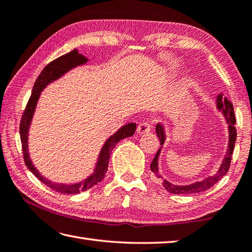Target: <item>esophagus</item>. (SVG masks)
<instances>
[{
  "label": "esophagus",
  "mask_w": 252,
  "mask_h": 252,
  "mask_svg": "<svg viewBox=\"0 0 252 252\" xmlns=\"http://www.w3.org/2000/svg\"><path fill=\"white\" fill-rule=\"evenodd\" d=\"M152 130V123L151 122H141L139 126H137V133L139 134H146Z\"/></svg>",
  "instance_id": "obj_1"
}]
</instances>
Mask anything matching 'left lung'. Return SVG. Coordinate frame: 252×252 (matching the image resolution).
I'll return each mask as SVG.
<instances>
[{
	"label": "left lung",
	"instance_id": "1",
	"mask_svg": "<svg viewBox=\"0 0 252 252\" xmlns=\"http://www.w3.org/2000/svg\"><path fill=\"white\" fill-rule=\"evenodd\" d=\"M216 107L219 108V110L224 113V117L226 121L228 123V135H229V140H228V149L226 154L224 156V159L221 161V165L219 168V170L215 172L213 176L206 177L203 180L201 181H196L194 184L191 185H174L171 182L167 181V180H162L161 185L164 188L170 192V193L174 194H193V193H199V192H203L206 191L208 189L212 188L216 182H219L223 177L227 174V171L229 169L230 166V161H231V155H233L234 152V147H235V142H236V136H237V130L235 127V123H236V118H235V112H234V107L231 105V102L227 99V98H223V94H220L218 96V100H216ZM156 134L158 136V139L160 141V145H162L165 143V130H164V126L158 125L156 126ZM160 150L156 153V155L154 158H153V161L151 162V170L153 172L156 178L162 179L161 175L159 174V169H158V157L160 154Z\"/></svg>",
	"mask_w": 252,
	"mask_h": 252
}]
</instances>
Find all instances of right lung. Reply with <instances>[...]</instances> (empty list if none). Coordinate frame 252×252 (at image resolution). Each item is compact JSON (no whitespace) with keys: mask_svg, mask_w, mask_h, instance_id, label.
<instances>
[{"mask_svg":"<svg viewBox=\"0 0 252 252\" xmlns=\"http://www.w3.org/2000/svg\"><path fill=\"white\" fill-rule=\"evenodd\" d=\"M87 61H88L87 58L82 56V54L78 53L76 49H74L73 51L64 54V56H61L60 58L56 59V60H53L52 62L49 63L48 65L44 66L41 73L39 74V76L37 77L36 82H34V85L32 87V93L27 102L26 108H25V110L23 112L21 125H19V133H21L23 155H24V160H25V164L27 166V168L31 170L39 180L43 182L46 186H48L49 188H51L52 190L64 194H77L82 191H86L87 189H91L92 187L96 186L98 182H100L107 172L113 147L116 146V144L119 141L126 139L127 136H132L134 134L135 129H136L135 123H127V125L123 126L121 129L118 130L115 134L111 135L102 146V149L99 153V157H98L95 170H94V174L90 177H87V178L85 180H83L82 182H78V184H74V185L56 184V182H52L44 178L40 172L37 170L36 167L33 166L28 153V131H29V126H31V122L32 119L34 109H36L37 101L39 99V96H40V93L42 92L43 88L48 85V84H50L51 82L60 78L63 74H65L67 71H70L71 68L82 65V64H85Z\"/></svg>","mask_w":252,"mask_h":252,"instance_id":"right-lung-1","label":"right lung"}]
</instances>
